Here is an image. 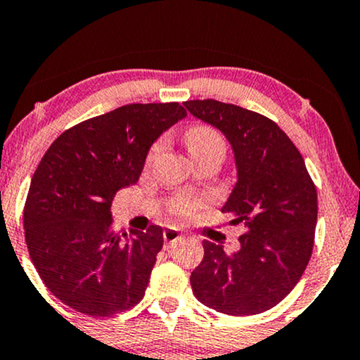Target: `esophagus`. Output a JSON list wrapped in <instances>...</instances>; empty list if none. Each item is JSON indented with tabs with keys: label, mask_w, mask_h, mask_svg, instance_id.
Here are the masks:
<instances>
[{
	"label": "esophagus",
	"mask_w": 360,
	"mask_h": 360,
	"mask_svg": "<svg viewBox=\"0 0 360 360\" xmlns=\"http://www.w3.org/2000/svg\"><path fill=\"white\" fill-rule=\"evenodd\" d=\"M162 236H164V248H166V250L171 248V246L174 245L176 241L181 240L179 229H176V228H172V226H167L166 229H164Z\"/></svg>",
	"instance_id": "1"
}]
</instances>
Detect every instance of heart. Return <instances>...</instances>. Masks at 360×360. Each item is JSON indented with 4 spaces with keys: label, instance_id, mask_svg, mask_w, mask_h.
Listing matches in <instances>:
<instances>
[{
    "label": "heart",
    "instance_id": "obj_1",
    "mask_svg": "<svg viewBox=\"0 0 360 360\" xmlns=\"http://www.w3.org/2000/svg\"><path fill=\"white\" fill-rule=\"evenodd\" d=\"M186 146H188L189 154H196L201 153V150L211 149V147L223 146V141L214 129L207 127V125H196V127L189 129V131L186 132ZM158 150L159 146H154L150 155H154ZM196 202L191 201V199L181 198L172 205V213L177 216H188L196 210Z\"/></svg>",
    "mask_w": 360,
    "mask_h": 360
}]
</instances>
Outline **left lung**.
<instances>
[{
  "instance_id": "left-lung-1",
  "label": "left lung",
  "mask_w": 360,
  "mask_h": 360,
  "mask_svg": "<svg viewBox=\"0 0 360 360\" xmlns=\"http://www.w3.org/2000/svg\"><path fill=\"white\" fill-rule=\"evenodd\" d=\"M184 107L231 144L236 184L221 211L229 224L245 228L235 253L202 241L205 258L191 274L193 293L221 314H262L292 292L309 265L317 189L302 154L274 120L213 98Z\"/></svg>"
}]
</instances>
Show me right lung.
I'll use <instances>...</instances> for the list:
<instances>
[{"mask_svg":"<svg viewBox=\"0 0 360 360\" xmlns=\"http://www.w3.org/2000/svg\"><path fill=\"white\" fill-rule=\"evenodd\" d=\"M177 102L131 103L80 122L50 146L25 205V238L43 283L92 317L132 309L144 297L162 228L112 226V199L136 184L150 146L183 120Z\"/></svg>","mask_w":360,"mask_h":360,"instance_id":"add662e5","label":"right lung"}]
</instances>
